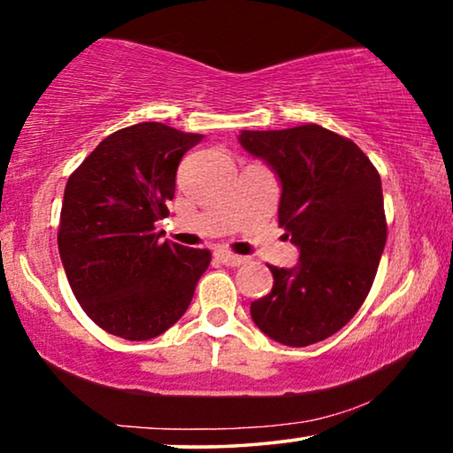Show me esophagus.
Wrapping results in <instances>:
<instances>
[{"label": "esophagus", "mask_w": 453, "mask_h": 453, "mask_svg": "<svg viewBox=\"0 0 453 453\" xmlns=\"http://www.w3.org/2000/svg\"><path fill=\"white\" fill-rule=\"evenodd\" d=\"M216 257H219L220 264H225L228 267H239L247 261L245 257H241V255H233L228 251H216Z\"/></svg>", "instance_id": "1"}]
</instances>
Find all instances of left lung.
Segmentation results:
<instances>
[{
    "mask_svg": "<svg viewBox=\"0 0 453 453\" xmlns=\"http://www.w3.org/2000/svg\"><path fill=\"white\" fill-rule=\"evenodd\" d=\"M241 147L280 181V226L298 264L273 267L272 292L251 303L261 333L306 347L335 335L368 296L386 245L382 181L356 142L319 124L241 130Z\"/></svg>",
    "mask_w": 453,
    "mask_h": 453,
    "instance_id": "8db88e82",
    "label": "left lung"
}]
</instances>
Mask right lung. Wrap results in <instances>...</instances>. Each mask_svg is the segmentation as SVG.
I'll return each instance as SVG.
<instances>
[{
	"label": "right lung",
	"instance_id": "obj_1",
	"mask_svg": "<svg viewBox=\"0 0 453 453\" xmlns=\"http://www.w3.org/2000/svg\"><path fill=\"white\" fill-rule=\"evenodd\" d=\"M204 139L161 122L110 134L65 188L58 253L77 303L97 326L147 341L173 326L211 264L208 249L161 241L181 157Z\"/></svg>",
	"mask_w": 453,
	"mask_h": 453
}]
</instances>
